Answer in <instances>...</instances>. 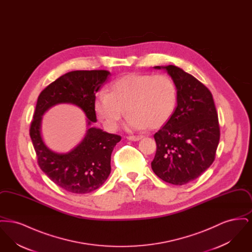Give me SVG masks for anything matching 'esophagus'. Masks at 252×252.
Here are the masks:
<instances>
[{
    "label": "esophagus",
    "mask_w": 252,
    "mask_h": 252,
    "mask_svg": "<svg viewBox=\"0 0 252 252\" xmlns=\"http://www.w3.org/2000/svg\"><path fill=\"white\" fill-rule=\"evenodd\" d=\"M141 139H143V136H128L127 137V140L132 141V142H137V141H140Z\"/></svg>",
    "instance_id": "esophagus-1"
}]
</instances>
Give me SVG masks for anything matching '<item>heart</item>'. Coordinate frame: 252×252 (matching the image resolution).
<instances>
[{
    "label": "heart",
    "mask_w": 252,
    "mask_h": 252,
    "mask_svg": "<svg viewBox=\"0 0 252 252\" xmlns=\"http://www.w3.org/2000/svg\"><path fill=\"white\" fill-rule=\"evenodd\" d=\"M178 91L165 74L129 73L115 80L109 93L96 96L94 110L105 127L117 129L125 108L128 115L126 127L131 130L148 126L156 129L165 125L175 112Z\"/></svg>",
    "instance_id": "1"
}]
</instances>
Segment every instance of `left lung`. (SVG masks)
Instances as JSON below:
<instances>
[{"instance_id":"obj_1","label":"left lung","mask_w":252,"mask_h":252,"mask_svg":"<svg viewBox=\"0 0 252 252\" xmlns=\"http://www.w3.org/2000/svg\"><path fill=\"white\" fill-rule=\"evenodd\" d=\"M171 76L178 103L170 120L154 135L157 144L151 167L168 183L183 185L212 165L219 144L218 116L211 92L192 74L174 65L155 66Z\"/></svg>"}]
</instances>
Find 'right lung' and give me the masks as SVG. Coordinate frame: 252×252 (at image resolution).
I'll return each instance as SVG.
<instances>
[{"label": "right lung", "instance_id": "obj_1", "mask_svg": "<svg viewBox=\"0 0 252 252\" xmlns=\"http://www.w3.org/2000/svg\"><path fill=\"white\" fill-rule=\"evenodd\" d=\"M110 72L72 71L47 86L38 96L30 137L37 162L50 180L60 188L73 193H88L98 189L110 174V157L120 136L94 126L96 123V93L107 83ZM70 103L80 108L87 118L85 138L66 154L54 152L42 136V116L50 108Z\"/></svg>", "mask_w": 252, "mask_h": 252}]
</instances>
